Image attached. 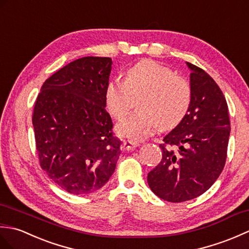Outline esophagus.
Instances as JSON below:
<instances>
[{
  "label": "esophagus",
  "mask_w": 249,
  "mask_h": 249,
  "mask_svg": "<svg viewBox=\"0 0 249 249\" xmlns=\"http://www.w3.org/2000/svg\"><path fill=\"white\" fill-rule=\"evenodd\" d=\"M139 146V143L133 141H124L121 143V150H133L134 148Z\"/></svg>",
  "instance_id": "esophagus-1"
}]
</instances>
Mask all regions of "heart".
Returning a JSON list of instances; mask_svg holds the SVG:
<instances>
[{"instance_id": "heart-1", "label": "heart", "mask_w": 249, "mask_h": 249, "mask_svg": "<svg viewBox=\"0 0 249 249\" xmlns=\"http://www.w3.org/2000/svg\"><path fill=\"white\" fill-rule=\"evenodd\" d=\"M140 98L139 112L126 116L116 126L119 136L142 141L159 126L174 129L189 113L192 88L167 66L146 59L126 70L124 81L110 80L106 88L107 107L116 119L128 114Z\"/></svg>"}]
</instances>
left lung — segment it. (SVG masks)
Wrapping results in <instances>:
<instances>
[{"mask_svg": "<svg viewBox=\"0 0 249 249\" xmlns=\"http://www.w3.org/2000/svg\"><path fill=\"white\" fill-rule=\"evenodd\" d=\"M186 64L192 71L189 113L164 137L161 162L147 177L154 194L169 202L191 200L212 186L224 169L230 135L223 91L206 71Z\"/></svg>", "mask_w": 249, "mask_h": 249, "instance_id": "8db88e82", "label": "left lung"}]
</instances>
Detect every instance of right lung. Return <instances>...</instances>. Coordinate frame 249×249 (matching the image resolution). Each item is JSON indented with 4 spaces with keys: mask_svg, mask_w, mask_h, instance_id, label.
Returning a JSON list of instances; mask_svg holds the SVG:
<instances>
[{
    "mask_svg": "<svg viewBox=\"0 0 249 249\" xmlns=\"http://www.w3.org/2000/svg\"><path fill=\"white\" fill-rule=\"evenodd\" d=\"M112 64L109 57L75 59L46 80L36 99L32 120L40 166L70 194L100 190L120 156L106 109Z\"/></svg>",
    "mask_w": 249,
    "mask_h": 249,
    "instance_id": "right-lung-1",
    "label": "right lung"
}]
</instances>
